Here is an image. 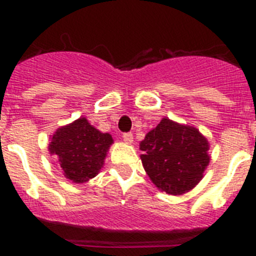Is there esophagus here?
<instances>
[{
	"instance_id": "obj_1",
	"label": "esophagus",
	"mask_w": 256,
	"mask_h": 256,
	"mask_svg": "<svg viewBox=\"0 0 256 256\" xmlns=\"http://www.w3.org/2000/svg\"><path fill=\"white\" fill-rule=\"evenodd\" d=\"M123 140L126 141V144H133V134H132V133H124Z\"/></svg>"
}]
</instances>
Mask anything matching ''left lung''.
<instances>
[{
    "label": "left lung",
    "instance_id": "8db88e82",
    "mask_svg": "<svg viewBox=\"0 0 256 256\" xmlns=\"http://www.w3.org/2000/svg\"><path fill=\"white\" fill-rule=\"evenodd\" d=\"M210 144L192 126L162 118L140 142L141 160L160 191L180 196L198 184L210 162Z\"/></svg>",
    "mask_w": 256,
    "mask_h": 256
}]
</instances>
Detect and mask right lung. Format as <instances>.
I'll list each match as a JSON object with an SVG mask.
<instances>
[{
  "instance_id": "add662e5",
  "label": "right lung",
  "mask_w": 256,
  "mask_h": 256,
  "mask_svg": "<svg viewBox=\"0 0 256 256\" xmlns=\"http://www.w3.org/2000/svg\"><path fill=\"white\" fill-rule=\"evenodd\" d=\"M112 144L110 133H102L80 116L50 136L48 151L58 156L65 178L82 184L100 173Z\"/></svg>"
}]
</instances>
